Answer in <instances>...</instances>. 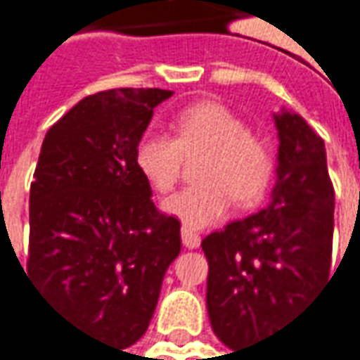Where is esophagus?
<instances>
[{"label": "esophagus", "instance_id": "obj_1", "mask_svg": "<svg viewBox=\"0 0 360 360\" xmlns=\"http://www.w3.org/2000/svg\"><path fill=\"white\" fill-rule=\"evenodd\" d=\"M181 241H183V245H185L187 249H197V247L201 245V237H199L193 229H189V227H183V229H181Z\"/></svg>", "mask_w": 360, "mask_h": 360}]
</instances>
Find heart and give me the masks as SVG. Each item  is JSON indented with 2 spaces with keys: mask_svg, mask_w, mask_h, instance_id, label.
<instances>
[{
  "mask_svg": "<svg viewBox=\"0 0 360 360\" xmlns=\"http://www.w3.org/2000/svg\"><path fill=\"white\" fill-rule=\"evenodd\" d=\"M175 137L161 131L145 133L135 147V167L159 193L175 187L181 157L209 151L199 169L203 183L167 197L161 209L189 229H207L229 213L231 201L257 203L265 193L273 157L249 125L221 103L193 105L173 121Z\"/></svg>",
  "mask_w": 360,
  "mask_h": 360,
  "instance_id": "obj_1",
  "label": "heart"
}]
</instances>
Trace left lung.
Wrapping results in <instances>:
<instances>
[{"instance_id": "obj_1", "label": "left lung", "mask_w": 360, "mask_h": 360, "mask_svg": "<svg viewBox=\"0 0 360 360\" xmlns=\"http://www.w3.org/2000/svg\"><path fill=\"white\" fill-rule=\"evenodd\" d=\"M279 137L265 209L205 237L207 311L213 333L237 351L265 341L328 281L335 191L325 141L299 113H273Z\"/></svg>"}]
</instances>
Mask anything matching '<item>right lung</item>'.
Wrapping results in <instances>:
<instances>
[{
  "label": "right lung",
  "mask_w": 360,
  "mask_h": 360,
  "mask_svg": "<svg viewBox=\"0 0 360 360\" xmlns=\"http://www.w3.org/2000/svg\"><path fill=\"white\" fill-rule=\"evenodd\" d=\"M165 89H109L45 135L30 193L27 275L61 319L127 349L145 335L181 225L159 215L135 147Z\"/></svg>",
  "instance_id": "1"
}]
</instances>
